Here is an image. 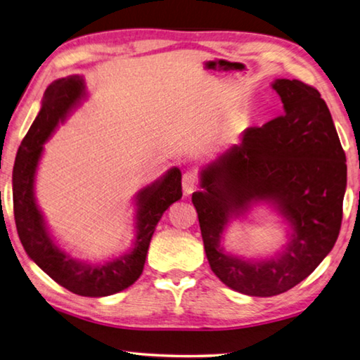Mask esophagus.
Returning <instances> with one entry per match:
<instances>
[{
	"label": "esophagus",
	"instance_id": "34e87169",
	"mask_svg": "<svg viewBox=\"0 0 360 360\" xmlns=\"http://www.w3.org/2000/svg\"><path fill=\"white\" fill-rule=\"evenodd\" d=\"M198 187V176L195 173H186L182 176V188H184V193L186 195H191L192 192L197 191Z\"/></svg>",
	"mask_w": 360,
	"mask_h": 360
}]
</instances>
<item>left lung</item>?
I'll return each instance as SVG.
<instances>
[{"instance_id":"obj_1","label":"left lung","mask_w":360,"mask_h":360,"mask_svg":"<svg viewBox=\"0 0 360 360\" xmlns=\"http://www.w3.org/2000/svg\"><path fill=\"white\" fill-rule=\"evenodd\" d=\"M285 112L263 127H248L239 145L201 169L192 195L212 272L231 290L269 297L291 290L335 245L343 219L346 155L316 88L299 80L272 83ZM272 202L293 230L276 259L244 262L224 253L221 233L233 214Z\"/></svg>"}]
</instances>
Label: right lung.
Here are the masks:
<instances>
[{
    "mask_svg": "<svg viewBox=\"0 0 360 360\" xmlns=\"http://www.w3.org/2000/svg\"><path fill=\"white\" fill-rule=\"evenodd\" d=\"M83 96L84 83L78 75L60 78L45 89L41 112L25 135L14 163V217L25 252L47 276L78 296L102 297L129 288L141 276L155 225L162 214L182 197L181 172L172 168L136 195V238L129 253L103 264H88L70 258L47 231L34 200V174L42 145Z\"/></svg>",
    "mask_w": 360,
    "mask_h": 360,
    "instance_id": "1",
    "label": "right lung"
}]
</instances>
